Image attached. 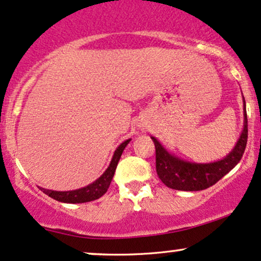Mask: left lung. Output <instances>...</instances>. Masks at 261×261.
I'll list each match as a JSON object with an SVG mask.
<instances>
[{
  "label": "left lung",
  "mask_w": 261,
  "mask_h": 261,
  "mask_svg": "<svg viewBox=\"0 0 261 261\" xmlns=\"http://www.w3.org/2000/svg\"><path fill=\"white\" fill-rule=\"evenodd\" d=\"M244 103V125L242 134L232 151L222 160L210 164H197L177 158L167 151L160 142L151 137L156 149V172L159 178L168 188L176 191L197 192L209 188L228 173L238 162L247 146L248 139V118L246 111V100Z\"/></svg>",
  "instance_id": "obj_1"
}]
</instances>
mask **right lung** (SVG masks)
Instances as JSON below:
<instances>
[{
  "label": "right lung",
  "instance_id": "1",
  "mask_svg": "<svg viewBox=\"0 0 261 261\" xmlns=\"http://www.w3.org/2000/svg\"><path fill=\"white\" fill-rule=\"evenodd\" d=\"M130 142V139L125 140L116 149L115 154H113V158L111 160V164L107 167V170L103 172L101 176L97 178L95 182L91 183L84 188L75 189V191H68V192H57V191H50V189L40 188L42 192L45 193L46 195L51 197L55 200L61 201V203H69V204H79V203H87V201H93L102 197L103 194L109 189L110 183L113 178V174H115L116 167H117V164L121 159L122 152L125 146L128 145V143Z\"/></svg>",
  "mask_w": 261,
  "mask_h": 261
}]
</instances>
